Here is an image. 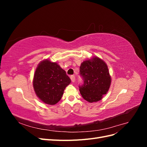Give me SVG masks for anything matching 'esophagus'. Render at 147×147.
<instances>
[{"mask_svg": "<svg viewBox=\"0 0 147 147\" xmlns=\"http://www.w3.org/2000/svg\"><path fill=\"white\" fill-rule=\"evenodd\" d=\"M70 79H71V80H72V82H75V77L74 75H71V76H70Z\"/></svg>", "mask_w": 147, "mask_h": 147, "instance_id": "obj_1", "label": "esophagus"}]
</instances>
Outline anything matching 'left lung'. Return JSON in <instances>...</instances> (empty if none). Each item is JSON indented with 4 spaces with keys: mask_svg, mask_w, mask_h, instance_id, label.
<instances>
[{
    "mask_svg": "<svg viewBox=\"0 0 147 147\" xmlns=\"http://www.w3.org/2000/svg\"><path fill=\"white\" fill-rule=\"evenodd\" d=\"M83 83L79 90L84 100L92 103L102 99L109 91L111 77L107 65L97 57L83 61L80 67Z\"/></svg>",
    "mask_w": 147,
    "mask_h": 147,
    "instance_id": "obj_1",
    "label": "left lung"
}]
</instances>
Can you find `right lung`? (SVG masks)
<instances>
[{
    "label": "right lung",
    "mask_w": 147,
    "mask_h": 147,
    "mask_svg": "<svg viewBox=\"0 0 147 147\" xmlns=\"http://www.w3.org/2000/svg\"><path fill=\"white\" fill-rule=\"evenodd\" d=\"M70 82L65 70L56 63L46 59L35 70L33 86L36 95L44 103L55 105L61 100L65 88Z\"/></svg>",
    "instance_id": "1"
}]
</instances>
